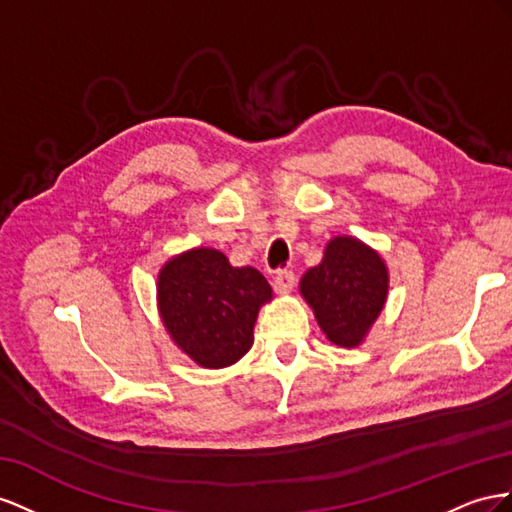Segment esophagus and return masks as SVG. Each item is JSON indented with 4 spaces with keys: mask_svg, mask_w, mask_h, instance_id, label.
I'll return each instance as SVG.
<instances>
[{
    "mask_svg": "<svg viewBox=\"0 0 512 512\" xmlns=\"http://www.w3.org/2000/svg\"><path fill=\"white\" fill-rule=\"evenodd\" d=\"M296 285V276L291 270H279L274 274V289L279 291V294H289L291 289Z\"/></svg>",
    "mask_w": 512,
    "mask_h": 512,
    "instance_id": "esophagus-1",
    "label": "esophagus"
}]
</instances>
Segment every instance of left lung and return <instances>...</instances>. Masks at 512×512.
I'll use <instances>...</instances> for the list:
<instances>
[{
	"instance_id": "left-lung-1",
	"label": "left lung",
	"mask_w": 512,
	"mask_h": 512,
	"mask_svg": "<svg viewBox=\"0 0 512 512\" xmlns=\"http://www.w3.org/2000/svg\"><path fill=\"white\" fill-rule=\"evenodd\" d=\"M300 294L328 341L358 347L386 304L388 270L373 248L339 236L328 242L321 264L302 276Z\"/></svg>"
}]
</instances>
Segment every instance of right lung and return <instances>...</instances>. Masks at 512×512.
<instances>
[{
	"mask_svg": "<svg viewBox=\"0 0 512 512\" xmlns=\"http://www.w3.org/2000/svg\"><path fill=\"white\" fill-rule=\"evenodd\" d=\"M156 294L173 343L199 367L223 369L251 349L257 313L272 300V287L251 266L233 268L216 248H193L158 272Z\"/></svg>",
	"mask_w": 512,
	"mask_h": 512,
	"instance_id": "add662e5",
	"label": "right lung"
}]
</instances>
